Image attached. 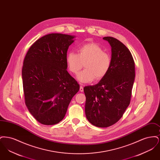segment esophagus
<instances>
[{
    "instance_id": "esophagus-1",
    "label": "esophagus",
    "mask_w": 160,
    "mask_h": 160,
    "mask_svg": "<svg viewBox=\"0 0 160 160\" xmlns=\"http://www.w3.org/2000/svg\"><path fill=\"white\" fill-rule=\"evenodd\" d=\"M80 91L83 92V87L82 86H81L80 87Z\"/></svg>"
}]
</instances>
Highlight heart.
<instances>
[{"label":"heart","mask_w":160,"mask_h":160,"mask_svg":"<svg viewBox=\"0 0 160 160\" xmlns=\"http://www.w3.org/2000/svg\"><path fill=\"white\" fill-rule=\"evenodd\" d=\"M69 71L76 74L83 68L85 69L77 76V80L82 83L100 80L106 76L112 65L111 56L95 43H89L81 46L78 54L70 52L67 57Z\"/></svg>","instance_id":"obj_1"}]
</instances>
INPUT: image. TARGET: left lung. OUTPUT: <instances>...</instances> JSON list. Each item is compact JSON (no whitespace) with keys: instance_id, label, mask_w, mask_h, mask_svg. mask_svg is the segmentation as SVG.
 Returning <instances> with one entry per match:
<instances>
[{"instance_id":"1","label":"left lung","mask_w":160,"mask_h":160,"mask_svg":"<svg viewBox=\"0 0 160 160\" xmlns=\"http://www.w3.org/2000/svg\"><path fill=\"white\" fill-rule=\"evenodd\" d=\"M112 48V65L106 76L84 88L85 114L92 125L105 128L118 122L129 106L135 79V64L128 48L118 39L106 37Z\"/></svg>"}]
</instances>
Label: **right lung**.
I'll list each match as a JSON object with an SVG mask.
<instances>
[{"mask_svg":"<svg viewBox=\"0 0 160 160\" xmlns=\"http://www.w3.org/2000/svg\"><path fill=\"white\" fill-rule=\"evenodd\" d=\"M75 36L50 33L29 49L22 68L25 103L31 114L43 125L64 118L72 97L80 89L67 71V55Z\"/></svg>","mask_w":160,"mask_h":160,"instance_id":"obj_1","label":"right lung"}]
</instances>
